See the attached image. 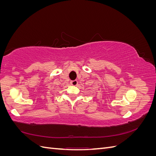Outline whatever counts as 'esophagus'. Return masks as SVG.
Instances as JSON below:
<instances>
[{
  "label": "esophagus",
  "instance_id": "obj_1",
  "mask_svg": "<svg viewBox=\"0 0 156 156\" xmlns=\"http://www.w3.org/2000/svg\"><path fill=\"white\" fill-rule=\"evenodd\" d=\"M71 84H72V85H73V86H76L77 84V83H78V82H77V80H74V81H71Z\"/></svg>",
  "mask_w": 156,
  "mask_h": 156
}]
</instances>
